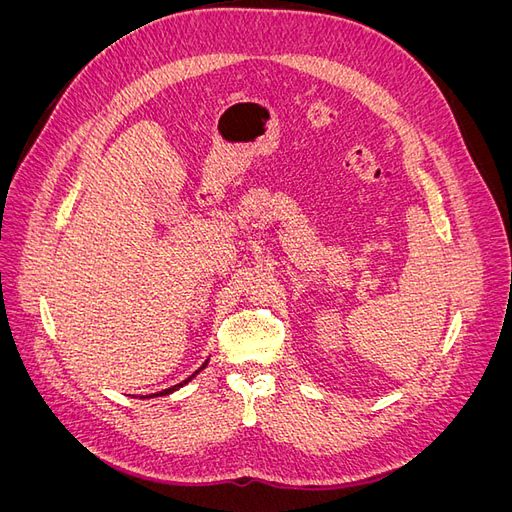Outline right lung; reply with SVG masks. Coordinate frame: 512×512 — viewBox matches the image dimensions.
I'll return each mask as SVG.
<instances>
[{
	"mask_svg": "<svg viewBox=\"0 0 512 512\" xmlns=\"http://www.w3.org/2000/svg\"><path fill=\"white\" fill-rule=\"evenodd\" d=\"M205 367H207V363H205L203 367H200V369H205ZM200 369H198V371H200ZM198 371H194V374H192L190 378H185L183 382H179V384H175V386H170V389H166V391H160V393H153V395H156V397H160V395H170V393H173V391L181 389V386H183V384H188V382H190V380H192V378H194V376L198 374ZM153 395H149V397H153Z\"/></svg>",
	"mask_w": 512,
	"mask_h": 512,
	"instance_id": "1",
	"label": "right lung"
}]
</instances>
